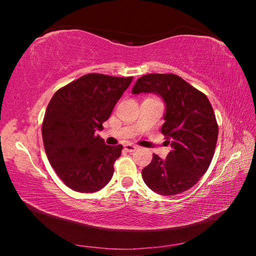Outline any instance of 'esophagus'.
Instances as JSON below:
<instances>
[{
    "mask_svg": "<svg viewBox=\"0 0 256 256\" xmlns=\"http://www.w3.org/2000/svg\"><path fill=\"white\" fill-rule=\"evenodd\" d=\"M136 148H138V146L132 144H126L124 146V149L126 150V151H128V152H133V151L136 150Z\"/></svg>",
    "mask_w": 256,
    "mask_h": 256,
    "instance_id": "obj_1",
    "label": "esophagus"
}]
</instances>
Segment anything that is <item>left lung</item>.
Wrapping results in <instances>:
<instances>
[{"mask_svg":"<svg viewBox=\"0 0 256 256\" xmlns=\"http://www.w3.org/2000/svg\"><path fill=\"white\" fill-rule=\"evenodd\" d=\"M154 92L166 104L162 133L172 146L162 160L154 154L142 178L156 193L175 196L196 185L214 158L218 124L209 99L180 76L149 73L138 78L132 94Z\"/></svg>","mask_w":256,"mask_h":256,"instance_id":"1","label":"left lung"}]
</instances>
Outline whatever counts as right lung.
I'll return each instance as SVG.
<instances>
[{"label":"right lung","instance_id":"add662e5","mask_svg":"<svg viewBox=\"0 0 256 256\" xmlns=\"http://www.w3.org/2000/svg\"><path fill=\"white\" fill-rule=\"evenodd\" d=\"M132 80L89 73L52 97L42 120V142L50 166L68 188L92 193L112 180L123 146L105 144L97 131Z\"/></svg>","mask_w":256,"mask_h":256}]
</instances>
